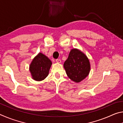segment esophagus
Segmentation results:
<instances>
[{
    "mask_svg": "<svg viewBox=\"0 0 123 123\" xmlns=\"http://www.w3.org/2000/svg\"><path fill=\"white\" fill-rule=\"evenodd\" d=\"M56 62L58 63H60L61 62V61L60 59H56Z\"/></svg>",
    "mask_w": 123,
    "mask_h": 123,
    "instance_id": "34e87169",
    "label": "esophagus"
}]
</instances>
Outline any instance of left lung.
Masks as SVG:
<instances>
[{"label": "left lung", "mask_w": 123, "mask_h": 123, "mask_svg": "<svg viewBox=\"0 0 123 123\" xmlns=\"http://www.w3.org/2000/svg\"><path fill=\"white\" fill-rule=\"evenodd\" d=\"M63 67L67 76L75 82H80L86 78L91 69L86 55L77 49L71 50Z\"/></svg>", "instance_id": "8db88e82"}]
</instances>
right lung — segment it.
Instances as JSON below:
<instances>
[{"label": "right lung", "mask_w": 123, "mask_h": 123, "mask_svg": "<svg viewBox=\"0 0 123 123\" xmlns=\"http://www.w3.org/2000/svg\"><path fill=\"white\" fill-rule=\"evenodd\" d=\"M51 64L52 62L48 57L39 53L30 65L29 69L32 79L38 81L44 80L48 75Z\"/></svg>", "instance_id": "obj_1"}]
</instances>
